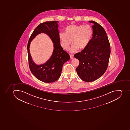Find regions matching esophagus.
I'll use <instances>...</instances> for the list:
<instances>
[{
    "label": "esophagus",
    "mask_w": 130,
    "mask_h": 130,
    "mask_svg": "<svg viewBox=\"0 0 130 130\" xmlns=\"http://www.w3.org/2000/svg\"><path fill=\"white\" fill-rule=\"evenodd\" d=\"M70 58L71 59H72V58H73V57H74V55H72V54H70Z\"/></svg>",
    "instance_id": "34e87169"
}]
</instances>
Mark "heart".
<instances>
[{"instance_id": "1", "label": "heart", "mask_w": 130, "mask_h": 130, "mask_svg": "<svg viewBox=\"0 0 130 130\" xmlns=\"http://www.w3.org/2000/svg\"><path fill=\"white\" fill-rule=\"evenodd\" d=\"M93 31L89 25H76L72 24L67 26L64 29V33L59 34V39L61 45L64 49L67 50L71 43L69 49L71 53H74L79 50L85 49L89 43Z\"/></svg>"}]
</instances>
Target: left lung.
<instances>
[{"mask_svg":"<svg viewBox=\"0 0 130 130\" xmlns=\"http://www.w3.org/2000/svg\"><path fill=\"white\" fill-rule=\"evenodd\" d=\"M92 37L87 47L74 55L79 61L76 71L79 77L87 82L94 81L103 75L107 69L110 46L104 28L94 21Z\"/></svg>","mask_w":130,"mask_h":130,"instance_id":"8db88e82","label":"left lung"}]
</instances>
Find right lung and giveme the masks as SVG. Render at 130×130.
Segmentation results:
<instances>
[{"label": "right lung", "instance_id": "1", "mask_svg": "<svg viewBox=\"0 0 130 130\" xmlns=\"http://www.w3.org/2000/svg\"><path fill=\"white\" fill-rule=\"evenodd\" d=\"M58 21L45 22L35 28L29 38L27 44V53L29 69L32 74L41 81L53 83L60 77L64 63L70 59V56L61 46L58 30ZM46 33L54 43V50L49 60L40 66L36 65L32 59L29 52L31 41L39 34Z\"/></svg>", "mask_w": 130, "mask_h": 130}]
</instances>
